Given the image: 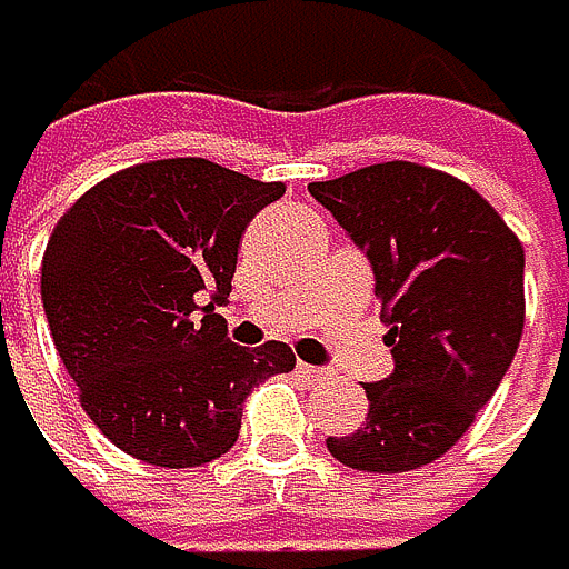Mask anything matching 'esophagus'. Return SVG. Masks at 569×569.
<instances>
[{
  "instance_id": "34e87169",
  "label": "esophagus",
  "mask_w": 569,
  "mask_h": 569,
  "mask_svg": "<svg viewBox=\"0 0 569 569\" xmlns=\"http://www.w3.org/2000/svg\"><path fill=\"white\" fill-rule=\"evenodd\" d=\"M297 375H300V379H308V382H318V379H326V371H322V368H315V365H305V361L297 365Z\"/></svg>"
}]
</instances>
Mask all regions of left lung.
<instances>
[{"instance_id":"8db88e82","label":"left lung","mask_w":569,"mask_h":569,"mask_svg":"<svg viewBox=\"0 0 569 569\" xmlns=\"http://www.w3.org/2000/svg\"><path fill=\"white\" fill-rule=\"evenodd\" d=\"M375 272L392 375L365 382L368 418L329 436L353 471L439 460L492 400L525 332V247L475 187L418 162L311 183Z\"/></svg>"}]
</instances>
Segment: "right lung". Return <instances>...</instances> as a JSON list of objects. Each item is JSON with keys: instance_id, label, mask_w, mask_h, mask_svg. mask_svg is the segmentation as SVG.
<instances>
[{"instance_id": "add662e5", "label": "right lung", "mask_w": 569, "mask_h": 569, "mask_svg": "<svg viewBox=\"0 0 569 569\" xmlns=\"http://www.w3.org/2000/svg\"><path fill=\"white\" fill-rule=\"evenodd\" d=\"M287 194L208 159L141 162L56 222L41 305L80 407L123 453L201 467L240 436L243 400L293 371L287 343L237 347L222 315L247 222Z\"/></svg>"}]
</instances>
